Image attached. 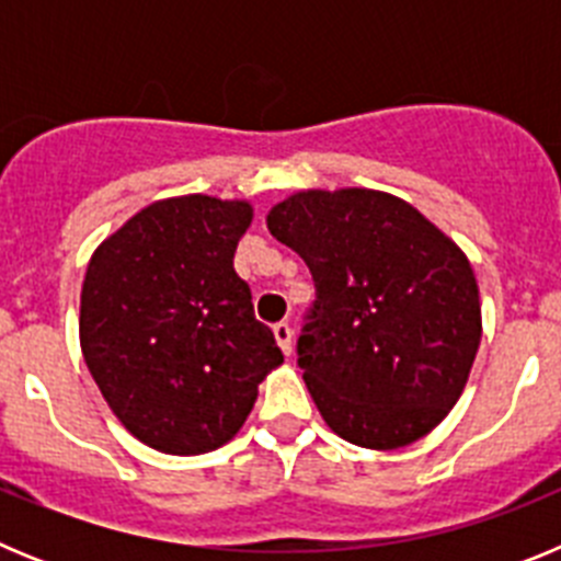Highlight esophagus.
I'll return each mask as SVG.
<instances>
[{
    "instance_id": "34e87169",
    "label": "esophagus",
    "mask_w": 561,
    "mask_h": 561,
    "mask_svg": "<svg viewBox=\"0 0 561 561\" xmlns=\"http://www.w3.org/2000/svg\"><path fill=\"white\" fill-rule=\"evenodd\" d=\"M275 340H277V345H280V351L289 356L291 345H295V340H291V325L289 323H277L275 325Z\"/></svg>"
}]
</instances>
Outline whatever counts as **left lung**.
<instances>
[{"instance_id": "obj_1", "label": "left lung", "mask_w": 561, "mask_h": 561, "mask_svg": "<svg viewBox=\"0 0 561 561\" xmlns=\"http://www.w3.org/2000/svg\"><path fill=\"white\" fill-rule=\"evenodd\" d=\"M266 227L314 277L297 365L325 424L381 453L433 433L483 334L463 250L410 202L368 187L297 191Z\"/></svg>"}]
</instances>
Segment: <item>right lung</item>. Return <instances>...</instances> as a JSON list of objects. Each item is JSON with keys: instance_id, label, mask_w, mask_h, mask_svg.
Segmentation results:
<instances>
[{"instance_id": "obj_1", "label": "right lung", "mask_w": 561, "mask_h": 561, "mask_svg": "<svg viewBox=\"0 0 561 561\" xmlns=\"http://www.w3.org/2000/svg\"><path fill=\"white\" fill-rule=\"evenodd\" d=\"M247 199L151 202L103 238L81 289V351L123 427L165 455L225 447L284 362L232 255Z\"/></svg>"}]
</instances>
